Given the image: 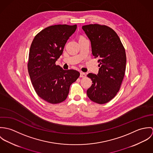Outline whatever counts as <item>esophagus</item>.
<instances>
[{"label": "esophagus", "instance_id": "esophagus-1", "mask_svg": "<svg viewBox=\"0 0 153 153\" xmlns=\"http://www.w3.org/2000/svg\"><path fill=\"white\" fill-rule=\"evenodd\" d=\"M85 76H86V74L84 72H80V77L81 78H84Z\"/></svg>", "mask_w": 153, "mask_h": 153}]
</instances>
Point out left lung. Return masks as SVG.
I'll return each mask as SVG.
<instances>
[{"label":"left lung","instance_id":"obj_1","mask_svg":"<svg viewBox=\"0 0 153 153\" xmlns=\"http://www.w3.org/2000/svg\"><path fill=\"white\" fill-rule=\"evenodd\" d=\"M82 29L91 41L92 55L98 58L100 63L97 75H87L93 84L87 94L93 102L104 104L120 90L126 68L125 49L118 35L108 26L91 24Z\"/></svg>","mask_w":153,"mask_h":153}]
</instances>
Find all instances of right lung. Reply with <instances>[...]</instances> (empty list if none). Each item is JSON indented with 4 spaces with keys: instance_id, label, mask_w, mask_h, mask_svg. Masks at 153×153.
Instances as JSON below:
<instances>
[{
    "instance_id": "right-lung-1",
    "label": "right lung",
    "mask_w": 153,
    "mask_h": 153,
    "mask_svg": "<svg viewBox=\"0 0 153 153\" xmlns=\"http://www.w3.org/2000/svg\"><path fill=\"white\" fill-rule=\"evenodd\" d=\"M76 27V25L49 26L38 33L31 44L28 72L36 94L49 103L58 104L65 101L71 85L80 75L76 70H64L55 65Z\"/></svg>"
}]
</instances>
